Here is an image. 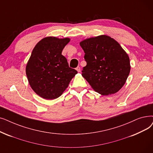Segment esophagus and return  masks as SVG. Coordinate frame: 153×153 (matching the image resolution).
Returning <instances> with one entry per match:
<instances>
[{
  "mask_svg": "<svg viewBox=\"0 0 153 153\" xmlns=\"http://www.w3.org/2000/svg\"><path fill=\"white\" fill-rule=\"evenodd\" d=\"M76 70H77V72H80L81 71V68H80V67H79V66H78V67H77L76 68Z\"/></svg>",
  "mask_w": 153,
  "mask_h": 153,
  "instance_id": "1",
  "label": "esophagus"
}]
</instances>
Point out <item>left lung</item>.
I'll return each instance as SVG.
<instances>
[{
	"mask_svg": "<svg viewBox=\"0 0 153 153\" xmlns=\"http://www.w3.org/2000/svg\"><path fill=\"white\" fill-rule=\"evenodd\" d=\"M86 65L82 76L92 89L102 96L114 94L124 85L131 66L128 55L119 44L108 36L80 42Z\"/></svg>",
	"mask_w": 153,
	"mask_h": 153,
	"instance_id": "1",
	"label": "left lung"
}]
</instances>
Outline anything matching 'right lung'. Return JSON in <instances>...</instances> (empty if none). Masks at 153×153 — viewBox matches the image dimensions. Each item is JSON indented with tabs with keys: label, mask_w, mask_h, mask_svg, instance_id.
<instances>
[{
	"label": "right lung",
	"mask_w": 153,
	"mask_h": 153,
	"mask_svg": "<svg viewBox=\"0 0 153 153\" xmlns=\"http://www.w3.org/2000/svg\"><path fill=\"white\" fill-rule=\"evenodd\" d=\"M69 38L48 37L33 49L26 65V75L32 89L45 99L61 96L77 71L69 68L62 51Z\"/></svg>",
	"instance_id": "right-lung-1"
}]
</instances>
